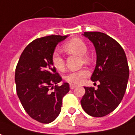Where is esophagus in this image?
<instances>
[{
	"label": "esophagus",
	"instance_id": "1",
	"mask_svg": "<svg viewBox=\"0 0 135 135\" xmlns=\"http://www.w3.org/2000/svg\"><path fill=\"white\" fill-rule=\"evenodd\" d=\"M69 86H70V89H75L78 86L75 85V84H72V83H71V84L69 85Z\"/></svg>",
	"mask_w": 135,
	"mask_h": 135
}]
</instances>
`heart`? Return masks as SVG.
I'll return each instance as SVG.
<instances>
[{
  "label": "heart",
  "mask_w": 135,
  "mask_h": 135,
  "mask_svg": "<svg viewBox=\"0 0 135 135\" xmlns=\"http://www.w3.org/2000/svg\"><path fill=\"white\" fill-rule=\"evenodd\" d=\"M63 49L69 54L82 56V59L85 63L90 62L91 57L89 55L86 54L88 51L86 44L83 40L80 38H72L70 41L66 42L63 46ZM52 62L53 66L57 70L60 71H64L65 69V62L64 58L58 53L55 52L53 54ZM89 71L87 69L84 68L78 71H71L68 73L65 77V79L69 83L78 84L82 83L84 78L89 76Z\"/></svg>",
  "instance_id": "obj_1"
}]
</instances>
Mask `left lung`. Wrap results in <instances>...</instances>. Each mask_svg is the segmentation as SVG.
<instances>
[{
    "label": "left lung",
    "instance_id": "left-lung-1",
    "mask_svg": "<svg viewBox=\"0 0 135 135\" xmlns=\"http://www.w3.org/2000/svg\"><path fill=\"white\" fill-rule=\"evenodd\" d=\"M83 35L95 48L97 61L91 80L100 84L98 89L84 87L86 92L80 103L89 115L100 118L113 112L121 102L129 80V66L123 49L112 37L99 32H87Z\"/></svg>",
    "mask_w": 135,
    "mask_h": 135
}]
</instances>
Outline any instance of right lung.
<instances>
[{"label": "right lung", "mask_w": 135, "mask_h": 135, "mask_svg": "<svg viewBox=\"0 0 135 135\" xmlns=\"http://www.w3.org/2000/svg\"><path fill=\"white\" fill-rule=\"evenodd\" d=\"M67 37L49 35L35 39L24 49L16 66L17 96L26 113L42 123H49L57 118L62 99L69 91L68 83L56 86L62 78L52 62L56 46Z\"/></svg>", "instance_id": "right-lung-1"}]
</instances>
